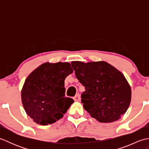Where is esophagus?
I'll list each match as a JSON object with an SVG mask.
<instances>
[{
	"instance_id": "esophagus-1",
	"label": "esophagus",
	"mask_w": 149,
	"mask_h": 149,
	"mask_svg": "<svg viewBox=\"0 0 149 149\" xmlns=\"http://www.w3.org/2000/svg\"><path fill=\"white\" fill-rule=\"evenodd\" d=\"M81 99V97H80V95L79 93H77L76 95H75L74 97V100L75 101H79Z\"/></svg>"
}]
</instances>
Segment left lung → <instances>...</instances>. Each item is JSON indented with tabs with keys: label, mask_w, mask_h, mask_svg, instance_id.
<instances>
[{
	"label": "left lung",
	"mask_w": 149,
	"mask_h": 149,
	"mask_svg": "<svg viewBox=\"0 0 149 149\" xmlns=\"http://www.w3.org/2000/svg\"><path fill=\"white\" fill-rule=\"evenodd\" d=\"M71 66L85 88L81 102L93 118L100 122H112L126 112L131 90L121 72L104 61H72Z\"/></svg>",
	"instance_id": "8db88e82"
}]
</instances>
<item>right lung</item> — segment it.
I'll return each mask as SVG.
<instances>
[{"mask_svg":"<svg viewBox=\"0 0 149 149\" xmlns=\"http://www.w3.org/2000/svg\"><path fill=\"white\" fill-rule=\"evenodd\" d=\"M73 70L68 63H44L26 79L22 101L26 113L43 125L61 118L74 102L65 97V79Z\"/></svg>","mask_w":149,"mask_h":149,"instance_id":"1","label":"right lung"}]
</instances>
